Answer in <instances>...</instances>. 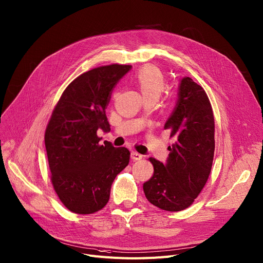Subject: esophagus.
<instances>
[{"instance_id": "obj_1", "label": "esophagus", "mask_w": 263, "mask_h": 263, "mask_svg": "<svg viewBox=\"0 0 263 263\" xmlns=\"http://www.w3.org/2000/svg\"><path fill=\"white\" fill-rule=\"evenodd\" d=\"M131 159H132L133 161H141V160L143 159V155L139 154L138 152L133 151V152H131Z\"/></svg>"}]
</instances>
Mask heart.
<instances>
[{"label": "heart", "instance_id": "b5f03b06", "mask_svg": "<svg viewBox=\"0 0 263 263\" xmlns=\"http://www.w3.org/2000/svg\"><path fill=\"white\" fill-rule=\"evenodd\" d=\"M135 80L145 98H159L165 87V77L159 68L153 65L142 67L135 75Z\"/></svg>", "mask_w": 263, "mask_h": 263}]
</instances>
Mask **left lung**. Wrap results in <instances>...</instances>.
I'll list each match as a JSON object with an SVG mask.
<instances>
[{"label": "left lung", "instance_id": "obj_1", "mask_svg": "<svg viewBox=\"0 0 263 263\" xmlns=\"http://www.w3.org/2000/svg\"><path fill=\"white\" fill-rule=\"evenodd\" d=\"M173 145L167 163L150 157L154 172L144 183L147 200L167 212H181L195 202L212 171L215 118L203 87L190 77L182 79L177 107L164 127Z\"/></svg>", "mask_w": 263, "mask_h": 263}]
</instances>
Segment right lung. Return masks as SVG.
I'll use <instances>...</instances> for the list:
<instances>
[{"instance_id":"right-lung-1","label":"right lung","mask_w":263,"mask_h":263,"mask_svg":"<svg viewBox=\"0 0 263 263\" xmlns=\"http://www.w3.org/2000/svg\"><path fill=\"white\" fill-rule=\"evenodd\" d=\"M131 65L110 64L87 71L69 83L52 110L44 142L50 182L61 203L78 215L107 205L117 174L130 151L109 142L99 144V129L110 131L106 108L117 81Z\"/></svg>"}]
</instances>
